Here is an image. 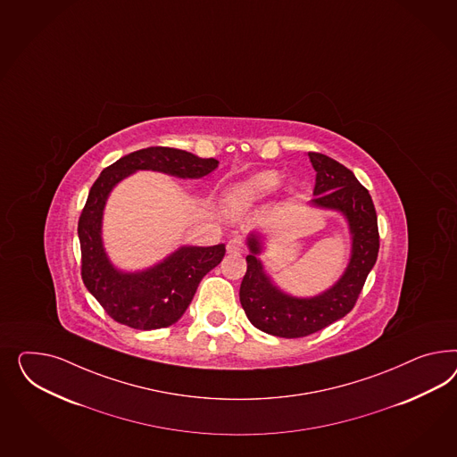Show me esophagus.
Here are the masks:
<instances>
[{
  "label": "esophagus",
  "instance_id": "esophagus-1",
  "mask_svg": "<svg viewBox=\"0 0 457 457\" xmlns=\"http://www.w3.org/2000/svg\"><path fill=\"white\" fill-rule=\"evenodd\" d=\"M227 250L228 253H242L244 252V242L240 238H230L228 244H227Z\"/></svg>",
  "mask_w": 457,
  "mask_h": 457
}]
</instances>
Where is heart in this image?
Segmentation results:
<instances>
[{"mask_svg": "<svg viewBox=\"0 0 457 457\" xmlns=\"http://www.w3.org/2000/svg\"><path fill=\"white\" fill-rule=\"evenodd\" d=\"M282 175L277 170H263L234 183L225 192V204L234 212H242L272 195L280 185Z\"/></svg>", "mask_w": 457, "mask_h": 457, "instance_id": "b5f03b06", "label": "heart"}]
</instances>
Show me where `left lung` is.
<instances>
[{"instance_id":"obj_1","label":"left lung","mask_w":457,"mask_h":457,"mask_svg":"<svg viewBox=\"0 0 457 457\" xmlns=\"http://www.w3.org/2000/svg\"><path fill=\"white\" fill-rule=\"evenodd\" d=\"M315 170L313 207L337 210L349 223L353 238L351 259L339 280L315 297H294L275 286L265 274L259 234L247 237V272L240 286V303L248 320L262 332L297 339L322 330L351 312L378 261V215L367 188L334 158L309 152Z\"/></svg>"}]
</instances>
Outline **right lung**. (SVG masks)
I'll return each mask as SVG.
<instances>
[{"label":"right lung","instance_id":"obj_1","mask_svg":"<svg viewBox=\"0 0 457 457\" xmlns=\"http://www.w3.org/2000/svg\"><path fill=\"white\" fill-rule=\"evenodd\" d=\"M217 167L215 158H200L169 146H148L120 158L93 183L79 220L81 278L118 324L140 330L175 324L190 305L200 280L222 262L225 245H185L146 270L121 272L108 259L102 240L104 204L110 192L138 170L202 179Z\"/></svg>","mask_w":457,"mask_h":457}]
</instances>
